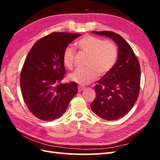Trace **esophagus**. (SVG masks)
<instances>
[{
	"mask_svg": "<svg viewBox=\"0 0 160 160\" xmlns=\"http://www.w3.org/2000/svg\"><path fill=\"white\" fill-rule=\"evenodd\" d=\"M85 89V88H83V87H81V86L78 87V91L79 92H81L82 91H83Z\"/></svg>",
	"mask_w": 160,
	"mask_h": 160,
	"instance_id": "1",
	"label": "esophagus"
}]
</instances>
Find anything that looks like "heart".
I'll list each match as a JSON object with an SVG mask.
<instances>
[{
    "mask_svg": "<svg viewBox=\"0 0 160 160\" xmlns=\"http://www.w3.org/2000/svg\"><path fill=\"white\" fill-rule=\"evenodd\" d=\"M76 45L89 55L85 69H78L69 75V79L81 85H88L99 75H103L113 69L118 57V47L115 42L92 35H85L76 42ZM75 51L67 47L62 55L64 65L69 69L74 64Z\"/></svg>",
    "mask_w": 160,
    "mask_h": 160,
    "instance_id": "heart-1",
    "label": "heart"
}]
</instances>
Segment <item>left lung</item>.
Listing matches in <instances>:
<instances>
[{
	"label": "left lung",
	"mask_w": 160,
	"mask_h": 160,
	"mask_svg": "<svg viewBox=\"0 0 160 160\" xmlns=\"http://www.w3.org/2000/svg\"><path fill=\"white\" fill-rule=\"evenodd\" d=\"M91 32L113 39L118 46V58L113 69L94 87L96 97L90 105L91 109L103 119H118L132 109L138 99L141 77L139 62L132 47L118 33Z\"/></svg>",
	"instance_id": "obj_1"
}]
</instances>
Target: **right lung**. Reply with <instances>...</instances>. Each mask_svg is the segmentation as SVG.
I'll use <instances>...</instances> for the list:
<instances>
[{"label":"right lung","mask_w":160,"mask_h":160,"mask_svg":"<svg viewBox=\"0 0 160 160\" xmlns=\"http://www.w3.org/2000/svg\"><path fill=\"white\" fill-rule=\"evenodd\" d=\"M80 34L54 32L37 41L24 62L20 76L22 98L32 115L51 122L59 118L77 94V83H61L66 72L65 49Z\"/></svg>","instance_id":"obj_1"}]
</instances>
